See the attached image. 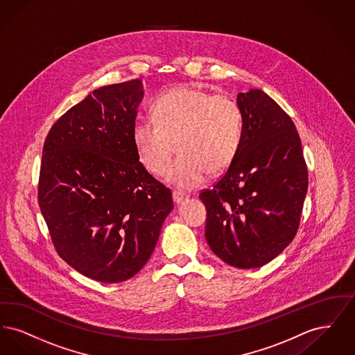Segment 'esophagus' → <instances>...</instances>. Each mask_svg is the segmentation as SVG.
<instances>
[{
	"label": "esophagus",
	"instance_id": "1",
	"mask_svg": "<svg viewBox=\"0 0 355 355\" xmlns=\"http://www.w3.org/2000/svg\"><path fill=\"white\" fill-rule=\"evenodd\" d=\"M187 198H189V196L184 193V191H180V190H174L173 191V200H174V202L177 203V205L184 202Z\"/></svg>",
	"mask_w": 355,
	"mask_h": 355
}]
</instances>
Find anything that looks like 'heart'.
Masks as SVG:
<instances>
[{"label": "heart", "instance_id": "b5f03b06", "mask_svg": "<svg viewBox=\"0 0 355 355\" xmlns=\"http://www.w3.org/2000/svg\"><path fill=\"white\" fill-rule=\"evenodd\" d=\"M153 120L137 121L133 142L139 162L161 175L175 150L180 153L165 174L177 189L202 185L210 171L217 175L230 168L241 149L243 119L232 97L181 86L153 102Z\"/></svg>", "mask_w": 355, "mask_h": 355}]
</instances>
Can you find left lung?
Returning <instances> with one entry per match:
<instances>
[{
	"instance_id": "8db88e82",
	"label": "left lung",
	"mask_w": 355,
	"mask_h": 355,
	"mask_svg": "<svg viewBox=\"0 0 355 355\" xmlns=\"http://www.w3.org/2000/svg\"><path fill=\"white\" fill-rule=\"evenodd\" d=\"M236 103L243 119L241 149L200 198L211 252L230 266L255 269L295 236L309 178L300 135L281 106L259 89L238 93Z\"/></svg>"
}]
</instances>
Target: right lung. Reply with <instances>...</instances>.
<instances>
[{"instance_id":"obj_1","label":"right lung","mask_w":355,"mask_h":355,"mask_svg":"<svg viewBox=\"0 0 355 355\" xmlns=\"http://www.w3.org/2000/svg\"><path fill=\"white\" fill-rule=\"evenodd\" d=\"M144 94L141 80L96 89L53 125L42 150L38 203L54 248L102 284L146 265L173 210L171 191L135 152Z\"/></svg>"}]
</instances>
